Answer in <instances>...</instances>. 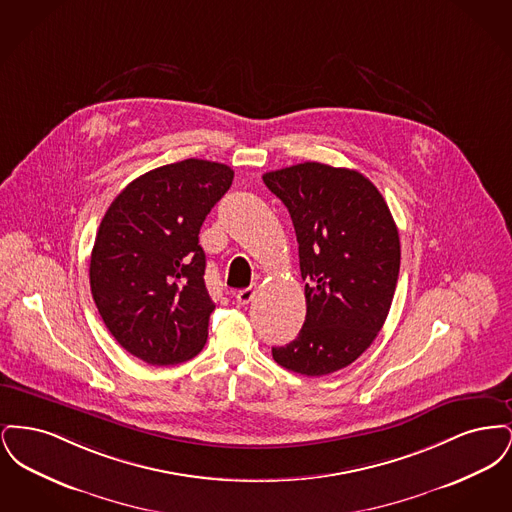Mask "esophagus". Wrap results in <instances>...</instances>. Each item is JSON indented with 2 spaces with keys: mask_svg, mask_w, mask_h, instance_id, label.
<instances>
[{
  "mask_svg": "<svg viewBox=\"0 0 512 512\" xmlns=\"http://www.w3.org/2000/svg\"><path fill=\"white\" fill-rule=\"evenodd\" d=\"M253 295H255L253 288H244V290H240V292L236 293V301H238L240 305H247V303L253 299Z\"/></svg>",
  "mask_w": 512,
  "mask_h": 512,
  "instance_id": "esophagus-1",
  "label": "esophagus"
}]
</instances>
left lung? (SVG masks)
<instances>
[{"label": "left lung", "mask_w": 512, "mask_h": 512, "mask_svg": "<svg viewBox=\"0 0 512 512\" xmlns=\"http://www.w3.org/2000/svg\"><path fill=\"white\" fill-rule=\"evenodd\" d=\"M290 211L307 315L274 361L326 376L357 361L382 330L397 286L401 245L390 207L361 172L315 161L263 174Z\"/></svg>", "instance_id": "left-lung-1"}]
</instances>
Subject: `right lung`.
<instances>
[{
  "instance_id": "right-lung-1",
  "label": "right lung",
  "mask_w": 512,
  "mask_h": 512,
  "mask_svg": "<svg viewBox=\"0 0 512 512\" xmlns=\"http://www.w3.org/2000/svg\"><path fill=\"white\" fill-rule=\"evenodd\" d=\"M234 171L186 159L132 180L109 205L90 259V288L111 336L147 365L195 357L215 303L199 230Z\"/></svg>"
}]
</instances>
